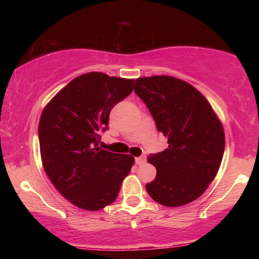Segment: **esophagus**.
Masks as SVG:
<instances>
[{
    "instance_id": "1",
    "label": "esophagus",
    "mask_w": 259,
    "mask_h": 259,
    "mask_svg": "<svg viewBox=\"0 0 259 259\" xmlns=\"http://www.w3.org/2000/svg\"><path fill=\"white\" fill-rule=\"evenodd\" d=\"M135 161H136V164L142 165V164H144L146 162V156L145 155H140L138 157H136Z\"/></svg>"
}]
</instances>
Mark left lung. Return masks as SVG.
<instances>
[{
	"mask_svg": "<svg viewBox=\"0 0 259 259\" xmlns=\"http://www.w3.org/2000/svg\"><path fill=\"white\" fill-rule=\"evenodd\" d=\"M134 90L168 139L164 151L148 157L156 177L146 184L147 193L166 207L192 202L203 194L221 166L225 148L221 122L201 93L178 78H137Z\"/></svg>",
	"mask_w": 259,
	"mask_h": 259,
	"instance_id": "left-lung-1",
	"label": "left lung"
}]
</instances>
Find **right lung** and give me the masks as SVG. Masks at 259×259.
<instances>
[{
	"label": "right lung",
	"instance_id": "add662e5",
	"mask_svg": "<svg viewBox=\"0 0 259 259\" xmlns=\"http://www.w3.org/2000/svg\"><path fill=\"white\" fill-rule=\"evenodd\" d=\"M134 80L87 73L43 109L38 124L42 163L60 194L76 207L100 210L115 201L135 159L98 146L109 113L133 93Z\"/></svg>",
	"mask_w": 259,
	"mask_h": 259
}]
</instances>
